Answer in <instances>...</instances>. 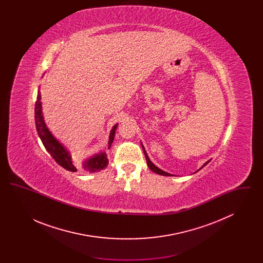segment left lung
I'll return each instance as SVG.
<instances>
[{"instance_id":"left-lung-1","label":"left lung","mask_w":263,"mask_h":263,"mask_svg":"<svg viewBox=\"0 0 263 263\" xmlns=\"http://www.w3.org/2000/svg\"><path fill=\"white\" fill-rule=\"evenodd\" d=\"M142 148H143V151H144V154H145V157H146V161H147V164H148V166L150 167L151 171L152 172H154L155 174H158V175H165V176H172L173 175H171V174H168V173H165V172H163V170H161V168H159L158 166H156L154 163H152L151 162L150 159H149V157H148V154H147V152L145 151V148H144V146H143V144H142ZM210 162V160L209 161H207L206 163H204L202 166H201L199 170H201L203 166H205L207 163H209ZM198 170V171H199ZM197 171V172H198Z\"/></svg>"}]
</instances>
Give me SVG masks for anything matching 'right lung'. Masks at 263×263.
Returning <instances> with one entry per match:
<instances>
[{
	"instance_id": "obj_1",
	"label": "right lung",
	"mask_w": 263,
	"mask_h": 263,
	"mask_svg": "<svg viewBox=\"0 0 263 263\" xmlns=\"http://www.w3.org/2000/svg\"><path fill=\"white\" fill-rule=\"evenodd\" d=\"M35 125L37 130L38 136L40 138L42 144L44 145L45 149L52 156V158L56 161V163L60 164L62 167L70 172H77L80 170L79 164L76 163L74 159L72 158L70 152L67 150L62 144L53 136L50 130L47 128V126L44 122L43 114H42V105H41V95L40 90H38L37 99L35 102ZM118 124L113 126L110 134H109V140H108V149L111 147L115 131ZM108 164V160L106 157L105 152H101L100 154H97L87 160H85L82 164V168L88 172L89 174L100 172L106 167Z\"/></svg>"
}]
</instances>
